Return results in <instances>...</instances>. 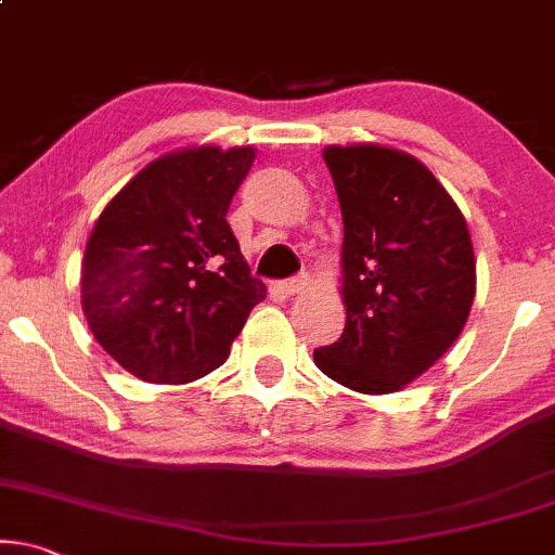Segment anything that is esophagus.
Listing matches in <instances>:
<instances>
[{"label": "esophagus", "instance_id": "obj_1", "mask_svg": "<svg viewBox=\"0 0 555 555\" xmlns=\"http://www.w3.org/2000/svg\"><path fill=\"white\" fill-rule=\"evenodd\" d=\"M309 286V279L307 276H294L289 279V282L282 284V292L286 294V297H297V294H301Z\"/></svg>", "mask_w": 555, "mask_h": 555}]
</instances>
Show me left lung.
Returning <instances> with one entry per match:
<instances>
[{"mask_svg":"<svg viewBox=\"0 0 555 555\" xmlns=\"http://www.w3.org/2000/svg\"><path fill=\"white\" fill-rule=\"evenodd\" d=\"M322 157L345 228V332L314 350V363L358 393H396L437 363L467 324L477 292L467 220L409 152L330 144Z\"/></svg>","mask_w":555,"mask_h":555,"instance_id":"1","label":"left lung"}]
</instances>
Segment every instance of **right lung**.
I'll use <instances>...</instances> for the list:
<instances>
[{
	"label": "right lung",
	"mask_w": 555,
	"mask_h": 555,
	"mask_svg": "<svg viewBox=\"0 0 555 555\" xmlns=\"http://www.w3.org/2000/svg\"><path fill=\"white\" fill-rule=\"evenodd\" d=\"M254 159L250 144L167 152L95 220L80 305L99 345L134 378L182 386L212 373L266 297L225 220Z\"/></svg>",
	"instance_id": "add662e5"
}]
</instances>
